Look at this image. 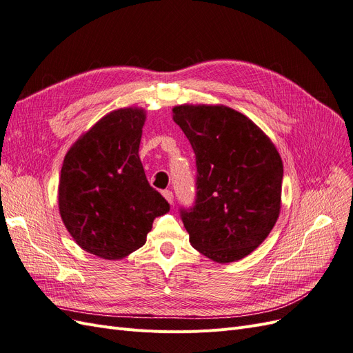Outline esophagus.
<instances>
[{
    "mask_svg": "<svg viewBox=\"0 0 353 353\" xmlns=\"http://www.w3.org/2000/svg\"><path fill=\"white\" fill-rule=\"evenodd\" d=\"M163 196L170 202V203H173V201H174V195H173V192L172 190H163Z\"/></svg>",
    "mask_w": 353,
    "mask_h": 353,
    "instance_id": "34e87169",
    "label": "esophagus"
}]
</instances>
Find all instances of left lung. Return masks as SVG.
<instances>
[{
	"label": "left lung",
	"mask_w": 353,
	"mask_h": 353,
	"mask_svg": "<svg viewBox=\"0 0 353 353\" xmlns=\"http://www.w3.org/2000/svg\"><path fill=\"white\" fill-rule=\"evenodd\" d=\"M173 120L196 157V196L180 208L190 245L215 263L245 258L280 214L283 163L256 124L224 105H179Z\"/></svg>",
	"instance_id": "left-lung-1"
}]
</instances>
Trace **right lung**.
<instances>
[{"label":"right lung","instance_id":"obj_1","mask_svg":"<svg viewBox=\"0 0 353 353\" xmlns=\"http://www.w3.org/2000/svg\"><path fill=\"white\" fill-rule=\"evenodd\" d=\"M141 108L102 117L67 152L59 185L63 223L76 243L104 259H120L145 245L170 203L148 183L139 158Z\"/></svg>","mask_w":353,"mask_h":353}]
</instances>
